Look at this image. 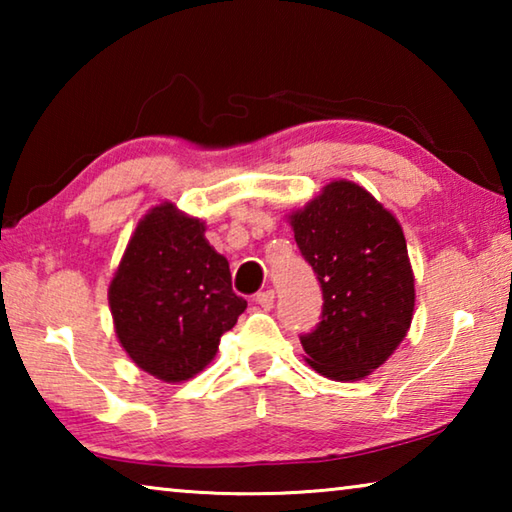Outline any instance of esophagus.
Masks as SVG:
<instances>
[{"instance_id": "1", "label": "esophagus", "mask_w": 512, "mask_h": 512, "mask_svg": "<svg viewBox=\"0 0 512 512\" xmlns=\"http://www.w3.org/2000/svg\"><path fill=\"white\" fill-rule=\"evenodd\" d=\"M255 302L259 307H262L264 311H268V309H273V302H275V293L271 291V289H266V291H262V293H257L255 296Z\"/></svg>"}]
</instances>
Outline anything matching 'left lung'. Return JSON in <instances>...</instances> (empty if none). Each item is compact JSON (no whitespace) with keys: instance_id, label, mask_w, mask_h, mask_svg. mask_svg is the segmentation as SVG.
<instances>
[{"instance_id":"left-lung-1","label":"left lung","mask_w":512,"mask_h":512,"mask_svg":"<svg viewBox=\"0 0 512 512\" xmlns=\"http://www.w3.org/2000/svg\"><path fill=\"white\" fill-rule=\"evenodd\" d=\"M287 219L325 300L323 320L300 336L305 361L334 381L368 377L413 320L415 275L400 221L352 180H332Z\"/></svg>"}]
</instances>
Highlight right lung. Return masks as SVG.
<instances>
[{"label": "right lung", "instance_id": "right-lung-1", "mask_svg": "<svg viewBox=\"0 0 512 512\" xmlns=\"http://www.w3.org/2000/svg\"><path fill=\"white\" fill-rule=\"evenodd\" d=\"M205 228L171 201L151 207L108 287L121 348L137 368L167 384L196 377L246 309L232 291L228 259L210 246Z\"/></svg>", "mask_w": 512, "mask_h": 512}]
</instances>
